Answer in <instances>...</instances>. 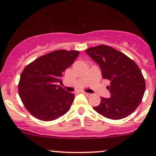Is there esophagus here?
<instances>
[{
  "instance_id": "obj_1",
  "label": "esophagus",
  "mask_w": 156,
  "mask_h": 156,
  "mask_svg": "<svg viewBox=\"0 0 156 156\" xmlns=\"http://www.w3.org/2000/svg\"><path fill=\"white\" fill-rule=\"evenodd\" d=\"M83 94H84V95H86V96H87V97L91 96V94H89V93H87V92H83Z\"/></svg>"
}]
</instances>
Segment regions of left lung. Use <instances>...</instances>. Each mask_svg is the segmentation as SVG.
I'll return each mask as SVG.
<instances>
[{"label": "left lung", "instance_id": "8db88e82", "mask_svg": "<svg viewBox=\"0 0 156 156\" xmlns=\"http://www.w3.org/2000/svg\"><path fill=\"white\" fill-rule=\"evenodd\" d=\"M86 53L100 66L103 78L110 81L107 89L111 98L102 97L94 110L112 119L131 114L145 92V80L137 64L123 53L105 44L89 48Z\"/></svg>", "mask_w": 156, "mask_h": 156}]
</instances>
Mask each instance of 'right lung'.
Segmentation results:
<instances>
[{
  "mask_svg": "<svg viewBox=\"0 0 156 156\" xmlns=\"http://www.w3.org/2000/svg\"><path fill=\"white\" fill-rule=\"evenodd\" d=\"M79 51L58 50L42 55L27 65L20 75L19 95L34 117L52 121L70 108L75 94L62 87V77L73 64Z\"/></svg>",
  "mask_w": 156,
  "mask_h": 156,
  "instance_id": "1",
  "label": "right lung"
}]
</instances>
